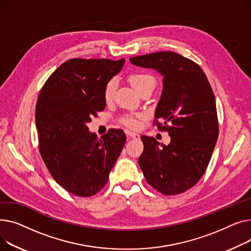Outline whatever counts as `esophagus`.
<instances>
[{
    "label": "esophagus",
    "mask_w": 251,
    "mask_h": 251,
    "mask_svg": "<svg viewBox=\"0 0 251 251\" xmlns=\"http://www.w3.org/2000/svg\"><path fill=\"white\" fill-rule=\"evenodd\" d=\"M126 136L129 139H134V140H139L140 139V135L139 134H136V132H132L130 130H126Z\"/></svg>",
    "instance_id": "1"
}]
</instances>
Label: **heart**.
Wrapping results in <instances>:
<instances>
[{"instance_id": "obj_1", "label": "heart", "mask_w": 251, "mask_h": 251, "mask_svg": "<svg viewBox=\"0 0 251 251\" xmlns=\"http://www.w3.org/2000/svg\"><path fill=\"white\" fill-rule=\"evenodd\" d=\"M129 83L132 86V88L139 93L143 89H146V88H152L154 90V88L156 86V80L153 76L149 75V74L146 73H136L132 74V75L129 76ZM115 88H116V81L115 80H110L105 88H104V98L106 101H109L112 99L114 92H115ZM124 123L131 127H135L138 125V122L135 119H130V117H127V119L124 120Z\"/></svg>"}]
</instances>
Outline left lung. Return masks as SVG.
I'll return each mask as SVG.
<instances>
[{"label":"left lung","instance_id":"obj_1","mask_svg":"<svg viewBox=\"0 0 251 251\" xmlns=\"http://www.w3.org/2000/svg\"><path fill=\"white\" fill-rule=\"evenodd\" d=\"M129 62L155 70L163 78V89L155 109V119L163 124L155 125L167 130L171 138L167 146H159L153 137L142 136L144 151L139 165L146 181L159 193L181 194L204 173L218 139L212 87L199 65L173 51L138 55L130 57Z\"/></svg>","mask_w":251,"mask_h":251}]
</instances>
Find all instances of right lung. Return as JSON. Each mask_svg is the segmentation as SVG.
I'll list each match as a JSON object with an SVG mask.
<instances>
[{
	"mask_svg": "<svg viewBox=\"0 0 251 251\" xmlns=\"http://www.w3.org/2000/svg\"><path fill=\"white\" fill-rule=\"evenodd\" d=\"M125 58H72L49 78L39 93L35 123L40 155L53 179L69 193L91 197L103 188L126 143L122 129L98 139L87 124L105 108L104 88Z\"/></svg>",
	"mask_w": 251,
	"mask_h": 251,
	"instance_id": "add662e5",
	"label": "right lung"
}]
</instances>
